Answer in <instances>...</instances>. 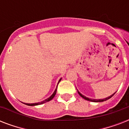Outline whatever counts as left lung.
Instances as JSON below:
<instances>
[{
	"label": "left lung",
	"mask_w": 129,
	"mask_h": 129,
	"mask_svg": "<svg viewBox=\"0 0 129 129\" xmlns=\"http://www.w3.org/2000/svg\"><path fill=\"white\" fill-rule=\"evenodd\" d=\"M78 92L79 95H80L81 97H82L84 99H85V100H88V101H91V102H104V101H106V100H108V99H110V98H111V97H112V96H113L114 94H115V93H114V94H112L111 96H108V97H106V98H104V99H92V98H88V97H86V96H84V95H82V94H81L80 92H79L78 90Z\"/></svg>",
	"instance_id": "obj_1"
}]
</instances>
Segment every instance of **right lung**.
Listing matches in <instances>:
<instances>
[{
	"label": "right lung",
	"mask_w": 129,
	"mask_h": 129,
	"mask_svg": "<svg viewBox=\"0 0 129 129\" xmlns=\"http://www.w3.org/2000/svg\"><path fill=\"white\" fill-rule=\"evenodd\" d=\"M61 78L59 79V82H58V84H59V82L61 81ZM56 92H57V88H56V89L55 90V91L53 92V93L51 96H49L48 98H47V99H45V100H43V101H42V102H37V103H32V104H29V103H25V104H26V105H28V106H37V105H39V104H43V103H45V102H49V101H50V100H52L53 98H54L55 95L56 94Z\"/></svg>",
	"instance_id": "obj_1"
}]
</instances>
